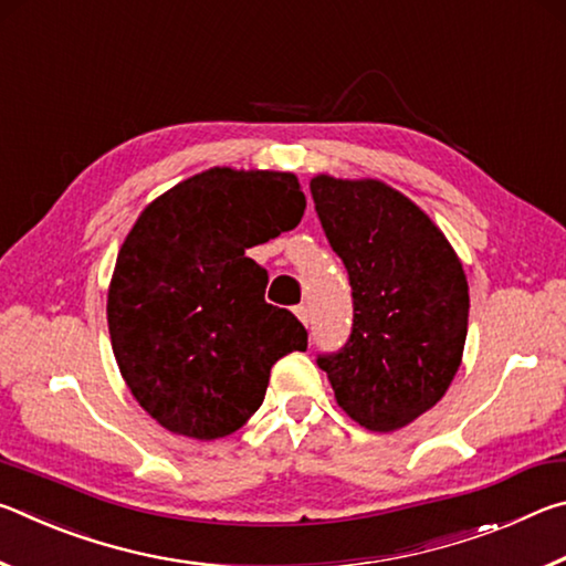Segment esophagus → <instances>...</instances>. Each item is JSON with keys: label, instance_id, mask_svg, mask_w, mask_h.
<instances>
[{"label": "esophagus", "instance_id": "esophagus-1", "mask_svg": "<svg viewBox=\"0 0 566 566\" xmlns=\"http://www.w3.org/2000/svg\"><path fill=\"white\" fill-rule=\"evenodd\" d=\"M294 314H296V319H300L304 327H310V310H306L304 304H300V306H294Z\"/></svg>", "mask_w": 566, "mask_h": 566}]
</instances>
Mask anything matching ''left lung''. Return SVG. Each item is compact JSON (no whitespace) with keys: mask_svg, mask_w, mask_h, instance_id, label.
Masks as SVG:
<instances>
[{"mask_svg":"<svg viewBox=\"0 0 566 566\" xmlns=\"http://www.w3.org/2000/svg\"><path fill=\"white\" fill-rule=\"evenodd\" d=\"M310 189L354 296L352 337L319 367L344 415L395 432L447 395L462 364V260L432 217L381 179L317 175Z\"/></svg>","mask_w":566,"mask_h":566,"instance_id":"obj_1","label":"left lung"}]
</instances>
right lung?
<instances>
[{
	"label": "right lung",
	"mask_w": 566,
	"mask_h": 566,
	"mask_svg": "<svg viewBox=\"0 0 566 566\" xmlns=\"http://www.w3.org/2000/svg\"><path fill=\"white\" fill-rule=\"evenodd\" d=\"M292 171L212 167L142 209L107 290L112 352L139 407L169 432L219 439L262 405L276 359L306 349L292 312L264 302L247 249L300 224Z\"/></svg>",
	"instance_id": "obj_1"
}]
</instances>
